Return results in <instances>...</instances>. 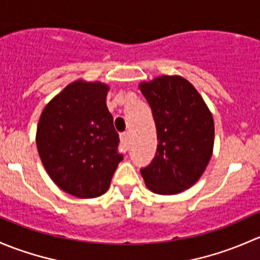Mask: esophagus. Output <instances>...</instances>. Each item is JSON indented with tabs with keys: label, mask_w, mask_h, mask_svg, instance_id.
I'll use <instances>...</instances> for the list:
<instances>
[{
	"label": "esophagus",
	"mask_w": 260,
	"mask_h": 260,
	"mask_svg": "<svg viewBox=\"0 0 260 260\" xmlns=\"http://www.w3.org/2000/svg\"><path fill=\"white\" fill-rule=\"evenodd\" d=\"M120 143H122V151L127 152L131 145V136L128 132L120 133Z\"/></svg>",
	"instance_id": "34e87169"
}]
</instances>
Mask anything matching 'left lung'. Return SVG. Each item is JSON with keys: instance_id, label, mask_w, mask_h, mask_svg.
<instances>
[{"instance_id": "left-lung-1", "label": "left lung", "mask_w": 260, "mask_h": 260, "mask_svg": "<svg viewBox=\"0 0 260 260\" xmlns=\"http://www.w3.org/2000/svg\"><path fill=\"white\" fill-rule=\"evenodd\" d=\"M140 89L152 109L158 141L154 158L141 175L152 192H182L198 182L211 158V112L195 86L179 75L143 81Z\"/></svg>"}]
</instances>
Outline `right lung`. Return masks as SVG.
<instances>
[{
  "instance_id": "obj_1",
  "label": "right lung",
  "mask_w": 260,
  "mask_h": 260,
  "mask_svg": "<svg viewBox=\"0 0 260 260\" xmlns=\"http://www.w3.org/2000/svg\"><path fill=\"white\" fill-rule=\"evenodd\" d=\"M109 86L101 81L69 84L44 108L36 131L39 156L65 192L93 199L107 192L123 154L107 108Z\"/></svg>"
}]
</instances>
